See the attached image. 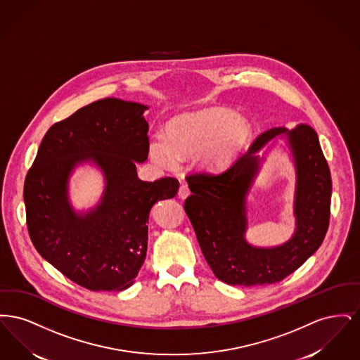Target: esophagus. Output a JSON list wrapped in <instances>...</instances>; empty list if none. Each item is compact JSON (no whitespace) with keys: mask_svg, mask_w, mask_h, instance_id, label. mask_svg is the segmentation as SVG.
<instances>
[{"mask_svg":"<svg viewBox=\"0 0 360 360\" xmlns=\"http://www.w3.org/2000/svg\"><path fill=\"white\" fill-rule=\"evenodd\" d=\"M179 197L182 198V200H185V198H188V195H190V190H188V185H182L181 188H179Z\"/></svg>","mask_w":360,"mask_h":360,"instance_id":"esophagus-1","label":"esophagus"}]
</instances>
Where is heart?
<instances>
[{
	"label": "heart",
	"mask_w": 360,
	"mask_h": 360,
	"mask_svg": "<svg viewBox=\"0 0 360 360\" xmlns=\"http://www.w3.org/2000/svg\"><path fill=\"white\" fill-rule=\"evenodd\" d=\"M166 139L150 140V155L158 165L175 167L193 154L194 166L206 174L228 172L250 144L254 128L245 116L221 106L175 115L166 122Z\"/></svg>",
	"instance_id": "b5f03b06"
}]
</instances>
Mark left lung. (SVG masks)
I'll use <instances>...</instances> for the list:
<instances>
[{"instance_id":"obj_1","label":"left lung","mask_w":360,"mask_h":360,"mask_svg":"<svg viewBox=\"0 0 360 360\" xmlns=\"http://www.w3.org/2000/svg\"><path fill=\"white\" fill-rule=\"evenodd\" d=\"M276 136L285 140L296 170V229L291 239L279 246L257 248L245 239L246 197L268 150L262 157L258 153ZM186 179L191 190L185 201L186 214L207 264L228 285L279 282L302 266L326 238L332 181L319 136L309 125L302 124L291 131L271 128L257 137L228 172L194 174Z\"/></svg>"}]
</instances>
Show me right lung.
<instances>
[{"label":"right lung","mask_w":360,"mask_h":360,"mask_svg":"<svg viewBox=\"0 0 360 360\" xmlns=\"http://www.w3.org/2000/svg\"><path fill=\"white\" fill-rule=\"evenodd\" d=\"M143 103L103 98L53 124L41 140L24 184L27 225L37 252L72 282L93 291L134 285L147 254L153 206L175 197L179 182L139 179L148 156ZM84 164L103 174L97 206L77 211L69 178Z\"/></svg>","instance_id":"obj_1"}]
</instances>
